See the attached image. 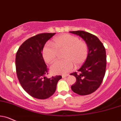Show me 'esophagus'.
Listing matches in <instances>:
<instances>
[{"label":"esophagus","mask_w":121,"mask_h":121,"mask_svg":"<svg viewBox=\"0 0 121 121\" xmlns=\"http://www.w3.org/2000/svg\"><path fill=\"white\" fill-rule=\"evenodd\" d=\"M68 75H69V74H65V75H62V78H65V77H68Z\"/></svg>","instance_id":"1"}]
</instances>
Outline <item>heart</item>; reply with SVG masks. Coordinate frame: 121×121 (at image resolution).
Instances as JSON below:
<instances>
[{"label":"heart","mask_w":121,"mask_h":121,"mask_svg":"<svg viewBox=\"0 0 121 121\" xmlns=\"http://www.w3.org/2000/svg\"><path fill=\"white\" fill-rule=\"evenodd\" d=\"M65 51L63 58L65 60L57 61L50 67L51 72L55 74H64L81 66L86 60L88 48L87 44L79 40L78 37L69 34H62L53 39V45L47 43L42 51V55L47 63L51 64L57 58L58 51Z\"/></svg>","instance_id":"obj_1"}]
</instances>
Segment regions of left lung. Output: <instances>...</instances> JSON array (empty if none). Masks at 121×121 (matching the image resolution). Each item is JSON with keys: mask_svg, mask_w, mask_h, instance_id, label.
I'll return each mask as SVG.
<instances>
[{"mask_svg": "<svg viewBox=\"0 0 121 121\" xmlns=\"http://www.w3.org/2000/svg\"><path fill=\"white\" fill-rule=\"evenodd\" d=\"M69 32L82 38L88 48L84 64L78 72L70 74L76 78L71 88L79 95L91 94L100 87L104 79L107 65L105 48L99 39L91 33L81 30Z\"/></svg>", "mask_w": 121, "mask_h": 121, "instance_id": "1", "label": "left lung"}]
</instances>
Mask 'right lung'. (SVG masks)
<instances>
[{
  "instance_id": "obj_1",
  "label": "right lung",
  "mask_w": 121,
  "mask_h": 121,
  "mask_svg": "<svg viewBox=\"0 0 121 121\" xmlns=\"http://www.w3.org/2000/svg\"><path fill=\"white\" fill-rule=\"evenodd\" d=\"M56 33H42L30 38L19 47L16 68L20 84L32 97L46 99L54 94L61 75L48 78L42 51L45 44Z\"/></svg>"
}]
</instances>
